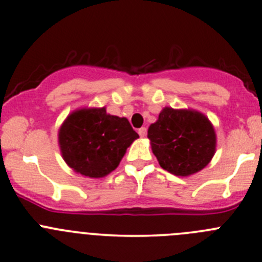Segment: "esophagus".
<instances>
[{"label": "esophagus", "mask_w": 262, "mask_h": 262, "mask_svg": "<svg viewBox=\"0 0 262 262\" xmlns=\"http://www.w3.org/2000/svg\"><path fill=\"white\" fill-rule=\"evenodd\" d=\"M146 134H147V128L146 127H141V128H139V135L141 137H145L146 136Z\"/></svg>", "instance_id": "34e87169"}]
</instances>
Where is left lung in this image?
I'll use <instances>...</instances> for the list:
<instances>
[{"instance_id": "obj_1", "label": "left lung", "mask_w": 262, "mask_h": 262, "mask_svg": "<svg viewBox=\"0 0 262 262\" xmlns=\"http://www.w3.org/2000/svg\"><path fill=\"white\" fill-rule=\"evenodd\" d=\"M147 137L160 166L176 176L201 171L216 150L212 123L193 110L165 107L148 127Z\"/></svg>"}]
</instances>
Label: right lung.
<instances>
[{"mask_svg": "<svg viewBox=\"0 0 262 262\" xmlns=\"http://www.w3.org/2000/svg\"><path fill=\"white\" fill-rule=\"evenodd\" d=\"M137 137L127 119L108 115L105 107L72 112L58 131L64 162L92 179L112 172Z\"/></svg>", "mask_w": 262, "mask_h": 262, "instance_id": "1", "label": "right lung"}]
</instances>
